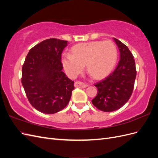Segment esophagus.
Masks as SVG:
<instances>
[{"instance_id": "34e87169", "label": "esophagus", "mask_w": 158, "mask_h": 158, "mask_svg": "<svg viewBox=\"0 0 158 158\" xmlns=\"http://www.w3.org/2000/svg\"><path fill=\"white\" fill-rule=\"evenodd\" d=\"M74 86L75 88H85L88 87V85L87 84H85L83 82H79V81H76V82H75L74 83Z\"/></svg>"}]
</instances>
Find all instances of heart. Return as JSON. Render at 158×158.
Here are the masks:
<instances>
[{
  "label": "heart",
  "instance_id": "heart-1",
  "mask_svg": "<svg viewBox=\"0 0 158 158\" xmlns=\"http://www.w3.org/2000/svg\"><path fill=\"white\" fill-rule=\"evenodd\" d=\"M117 58V49L113 42L95 41L74 46L72 53L63 55L62 63L71 78L77 76L86 64L88 73L95 79H101L112 70Z\"/></svg>",
  "mask_w": 158,
  "mask_h": 158
}]
</instances>
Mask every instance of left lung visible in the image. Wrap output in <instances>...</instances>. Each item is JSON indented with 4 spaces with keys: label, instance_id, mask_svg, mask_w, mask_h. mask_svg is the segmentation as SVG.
Segmentation results:
<instances>
[{
    "label": "left lung",
    "instance_id": "obj_1",
    "mask_svg": "<svg viewBox=\"0 0 158 158\" xmlns=\"http://www.w3.org/2000/svg\"><path fill=\"white\" fill-rule=\"evenodd\" d=\"M113 40L120 52V60L111 74L95 84L98 92L92 100L95 107L104 112L116 111L128 101L136 76L135 60L131 52L121 41Z\"/></svg>",
    "mask_w": 158,
    "mask_h": 158
}]
</instances>
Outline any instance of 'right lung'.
Returning a JSON list of instances; mask_svg holds the SVG:
<instances>
[{
    "label": "right lung",
    "mask_w": 158,
    "mask_h": 158,
    "mask_svg": "<svg viewBox=\"0 0 158 158\" xmlns=\"http://www.w3.org/2000/svg\"><path fill=\"white\" fill-rule=\"evenodd\" d=\"M67 41L51 38L30 50L22 66V84L31 106L54 114L69 103L74 82L63 72L61 54Z\"/></svg>",
    "instance_id": "obj_1"
}]
</instances>
